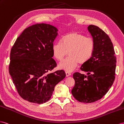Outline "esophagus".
I'll return each instance as SVG.
<instances>
[{
	"label": "esophagus",
	"mask_w": 124,
	"mask_h": 124,
	"mask_svg": "<svg viewBox=\"0 0 124 124\" xmlns=\"http://www.w3.org/2000/svg\"><path fill=\"white\" fill-rule=\"evenodd\" d=\"M65 74H66V77H69V76L71 75V73L68 72V71H66V72H65Z\"/></svg>",
	"instance_id": "esophagus-1"
}]
</instances>
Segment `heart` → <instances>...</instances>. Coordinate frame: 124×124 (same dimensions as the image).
Here are the masks:
<instances>
[{
    "mask_svg": "<svg viewBox=\"0 0 124 124\" xmlns=\"http://www.w3.org/2000/svg\"><path fill=\"white\" fill-rule=\"evenodd\" d=\"M94 40L78 32H72L63 36L61 42L54 43L52 47L53 55L61 60L67 57L59 65V68L66 71H71L79 63L84 64L91 59L95 50Z\"/></svg>",
    "mask_w": 124,
    "mask_h": 124,
    "instance_id": "1",
    "label": "heart"
}]
</instances>
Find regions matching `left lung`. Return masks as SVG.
Here are the masks:
<instances>
[{
  "mask_svg": "<svg viewBox=\"0 0 124 124\" xmlns=\"http://www.w3.org/2000/svg\"><path fill=\"white\" fill-rule=\"evenodd\" d=\"M95 41V47L91 59L81 66L87 75L75 72L72 90L73 96L80 102L93 103L101 99L112 86L115 78L116 58L109 36L99 27H87Z\"/></svg>",
  "mask_w": 124,
  "mask_h": 124,
  "instance_id": "8db88e82",
  "label": "left lung"
}]
</instances>
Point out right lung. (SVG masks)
<instances>
[{
  "instance_id": "add662e5",
  "label": "right lung",
  "mask_w": 124,
  "mask_h": 124,
  "mask_svg": "<svg viewBox=\"0 0 124 124\" xmlns=\"http://www.w3.org/2000/svg\"><path fill=\"white\" fill-rule=\"evenodd\" d=\"M58 29L37 23L25 29L12 46L9 72L20 96L36 104L48 101L55 85L65 77V72H49L56 66L52 47Z\"/></svg>"
}]
</instances>
